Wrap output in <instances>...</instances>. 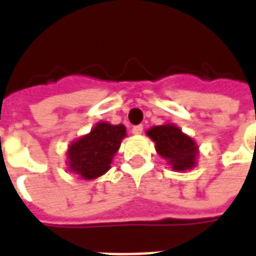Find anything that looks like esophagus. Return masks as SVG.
I'll use <instances>...</instances> for the list:
<instances>
[{"instance_id":"esophagus-1","label":"esophagus","mask_w":256,"mask_h":256,"mask_svg":"<svg viewBox=\"0 0 256 256\" xmlns=\"http://www.w3.org/2000/svg\"><path fill=\"white\" fill-rule=\"evenodd\" d=\"M132 132H133V134H136V136H140V134L144 132V128H142V124H137V126H134V128H132Z\"/></svg>"}]
</instances>
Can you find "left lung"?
I'll list each match as a JSON object with an SVG mask.
<instances>
[{
  "instance_id": "left-lung-1",
  "label": "left lung",
  "mask_w": 256,
  "mask_h": 256,
  "mask_svg": "<svg viewBox=\"0 0 256 256\" xmlns=\"http://www.w3.org/2000/svg\"><path fill=\"white\" fill-rule=\"evenodd\" d=\"M148 136L156 142L158 154L172 164L174 170L185 172L196 164L198 146L190 137L174 124L155 126L148 130Z\"/></svg>"
}]
</instances>
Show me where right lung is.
<instances>
[{"instance_id":"right-lung-1","label":"right lung","mask_w":256,"mask_h":256,"mask_svg":"<svg viewBox=\"0 0 256 256\" xmlns=\"http://www.w3.org/2000/svg\"><path fill=\"white\" fill-rule=\"evenodd\" d=\"M126 128L123 124L100 122L88 136L76 140L68 148L70 170L84 180H93L110 170L112 158L116 154Z\"/></svg>"}]
</instances>
